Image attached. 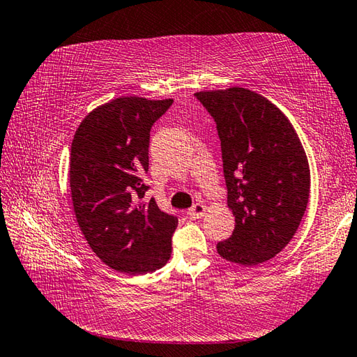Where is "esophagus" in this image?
Segmentation results:
<instances>
[{
    "label": "esophagus",
    "mask_w": 357,
    "mask_h": 357,
    "mask_svg": "<svg viewBox=\"0 0 357 357\" xmlns=\"http://www.w3.org/2000/svg\"><path fill=\"white\" fill-rule=\"evenodd\" d=\"M204 213H206V206L203 203H195L189 211H187V215L193 220L204 217Z\"/></svg>",
    "instance_id": "34e87169"
}]
</instances>
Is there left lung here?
Returning a JSON list of instances; mask_svg holds the SVG:
<instances>
[{"label": "left lung", "instance_id": "8db88e82", "mask_svg": "<svg viewBox=\"0 0 357 357\" xmlns=\"http://www.w3.org/2000/svg\"><path fill=\"white\" fill-rule=\"evenodd\" d=\"M217 123L228 206L236 228L218 242L223 259L251 267L282 251L306 211L310 173L289 119L243 87L195 93Z\"/></svg>", "mask_w": 357, "mask_h": 357}]
</instances>
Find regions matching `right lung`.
<instances>
[{
  "label": "right lung",
  "mask_w": 357,
  "mask_h": 357,
  "mask_svg": "<svg viewBox=\"0 0 357 357\" xmlns=\"http://www.w3.org/2000/svg\"><path fill=\"white\" fill-rule=\"evenodd\" d=\"M173 100L120 96L93 109L77 126L70 153V189L77 225L90 248L109 267L145 275L172 255L178 218L162 212L150 187V131Z\"/></svg>",
  "instance_id": "obj_1"
}]
</instances>
